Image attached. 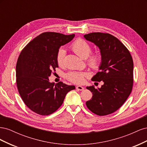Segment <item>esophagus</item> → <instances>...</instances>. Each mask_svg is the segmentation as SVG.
Segmentation results:
<instances>
[{
    "mask_svg": "<svg viewBox=\"0 0 147 147\" xmlns=\"http://www.w3.org/2000/svg\"><path fill=\"white\" fill-rule=\"evenodd\" d=\"M76 89L77 90H79V91H83L84 90V88L81 86H77L76 87Z\"/></svg>",
    "mask_w": 147,
    "mask_h": 147,
    "instance_id": "obj_1",
    "label": "esophagus"
}]
</instances>
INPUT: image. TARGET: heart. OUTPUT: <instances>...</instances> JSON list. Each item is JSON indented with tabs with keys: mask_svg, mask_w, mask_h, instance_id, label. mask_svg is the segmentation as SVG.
<instances>
[{
	"mask_svg": "<svg viewBox=\"0 0 147 147\" xmlns=\"http://www.w3.org/2000/svg\"><path fill=\"white\" fill-rule=\"evenodd\" d=\"M71 48L75 54L81 58L85 59L88 58L91 51V47L90 44L83 39H78L71 45ZM66 51L64 48H61L57 53L56 61L59 66H62L64 63V58ZM102 61L101 55L99 53H93L88 60V64L93 69H97L100 65ZM88 76L87 73L80 72H70L66 75L69 80L75 84H82L84 82L85 78Z\"/></svg>",
	"mask_w": 147,
	"mask_h": 147,
	"instance_id": "heart-1",
	"label": "heart"
}]
</instances>
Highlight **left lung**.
<instances>
[{"label":"left lung","instance_id":"obj_1","mask_svg":"<svg viewBox=\"0 0 147 147\" xmlns=\"http://www.w3.org/2000/svg\"><path fill=\"white\" fill-rule=\"evenodd\" d=\"M99 48L102 61L99 72L92 80L104 82L99 88L87 86L92 92L87 107L99 116L117 111L130 95L133 85L134 64L129 51L119 40L107 33L92 32L84 35Z\"/></svg>","mask_w":147,"mask_h":147}]
</instances>
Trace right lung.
<instances>
[{"label": "right lung", "mask_w": 147, "mask_h": 147, "mask_svg": "<svg viewBox=\"0 0 147 147\" xmlns=\"http://www.w3.org/2000/svg\"><path fill=\"white\" fill-rule=\"evenodd\" d=\"M74 37L75 34L43 32L21 52L16 67L17 88L24 104L35 113L48 115L55 112L63 104L67 93L75 89L62 82L51 83L48 78L58 67L56 55L60 47Z\"/></svg>", "instance_id": "1"}]
</instances>
